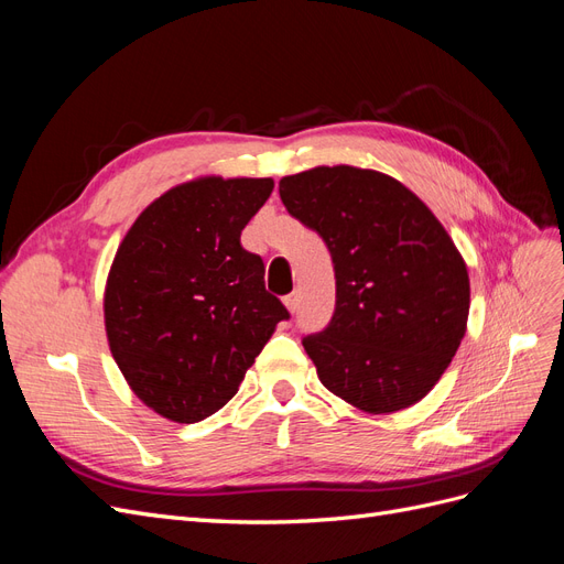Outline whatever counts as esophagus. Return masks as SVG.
Masks as SVG:
<instances>
[{"mask_svg": "<svg viewBox=\"0 0 564 564\" xmlns=\"http://www.w3.org/2000/svg\"><path fill=\"white\" fill-rule=\"evenodd\" d=\"M299 301H301L299 292H292V294H289V296H284V305H286V311H289V313H296V308H299Z\"/></svg>", "mask_w": 564, "mask_h": 564, "instance_id": "34e87169", "label": "esophagus"}]
</instances>
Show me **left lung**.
<instances>
[{"instance_id":"left-lung-1","label":"left lung","mask_w":564,"mask_h":564,"mask_svg":"<svg viewBox=\"0 0 564 564\" xmlns=\"http://www.w3.org/2000/svg\"><path fill=\"white\" fill-rule=\"evenodd\" d=\"M280 197L334 261V317L303 338L322 386L369 414L423 400L470 308L468 268L445 226L400 181L348 164L284 176Z\"/></svg>"}]
</instances>
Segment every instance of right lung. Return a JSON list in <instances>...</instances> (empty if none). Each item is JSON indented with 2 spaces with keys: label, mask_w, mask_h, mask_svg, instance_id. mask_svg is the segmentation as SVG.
Here are the masks:
<instances>
[{
  "label": "right lung",
  "mask_w": 564,
  "mask_h": 564,
  "mask_svg": "<svg viewBox=\"0 0 564 564\" xmlns=\"http://www.w3.org/2000/svg\"><path fill=\"white\" fill-rule=\"evenodd\" d=\"M272 178L199 176L150 202L112 259L104 317L133 395L197 423L240 390L289 313L265 292L261 256L240 245Z\"/></svg>",
  "instance_id": "1"
}]
</instances>
